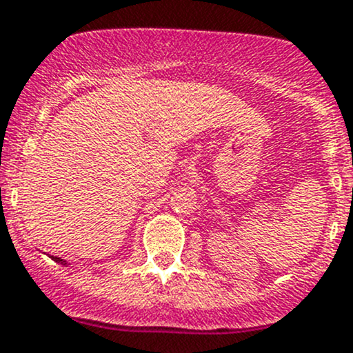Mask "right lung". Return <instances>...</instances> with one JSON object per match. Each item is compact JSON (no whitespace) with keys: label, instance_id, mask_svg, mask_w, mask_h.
<instances>
[{"label":"right lung","instance_id":"add662e5","mask_svg":"<svg viewBox=\"0 0 353 353\" xmlns=\"http://www.w3.org/2000/svg\"><path fill=\"white\" fill-rule=\"evenodd\" d=\"M51 259L54 262H58V264H63V265H66V261H63V259L61 257H56V255H51Z\"/></svg>","mask_w":353,"mask_h":353}]
</instances>
